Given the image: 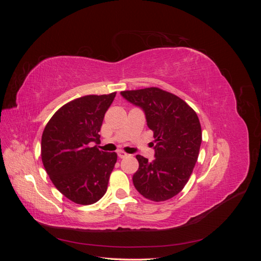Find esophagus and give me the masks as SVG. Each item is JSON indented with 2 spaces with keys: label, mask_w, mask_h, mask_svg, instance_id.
Wrapping results in <instances>:
<instances>
[{
  "label": "esophagus",
  "mask_w": 261,
  "mask_h": 261,
  "mask_svg": "<svg viewBox=\"0 0 261 261\" xmlns=\"http://www.w3.org/2000/svg\"><path fill=\"white\" fill-rule=\"evenodd\" d=\"M117 155H118V158H121V159H123V158H126L128 154L126 153V152H124L123 150H118V151H117Z\"/></svg>",
  "instance_id": "1"
}]
</instances>
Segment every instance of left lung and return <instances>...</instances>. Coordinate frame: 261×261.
I'll use <instances>...</instances> for the list:
<instances>
[{"label": "left lung", "instance_id": "1", "mask_svg": "<svg viewBox=\"0 0 261 261\" xmlns=\"http://www.w3.org/2000/svg\"><path fill=\"white\" fill-rule=\"evenodd\" d=\"M121 96L143 110L155 139L153 161L136 155L134 186L147 199L168 200L184 188L198 159L199 118L185 101L155 87L122 91Z\"/></svg>", "mask_w": 261, "mask_h": 261}]
</instances>
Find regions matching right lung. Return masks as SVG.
Segmentation results:
<instances>
[{
    "label": "right lung",
    "instance_id": "obj_1",
    "mask_svg": "<svg viewBox=\"0 0 261 261\" xmlns=\"http://www.w3.org/2000/svg\"><path fill=\"white\" fill-rule=\"evenodd\" d=\"M115 94H90L68 102L43 130V167L58 191L76 203H94L107 192L117 155L91 145L100 141L98 133Z\"/></svg>",
    "mask_w": 261,
    "mask_h": 261
}]
</instances>
